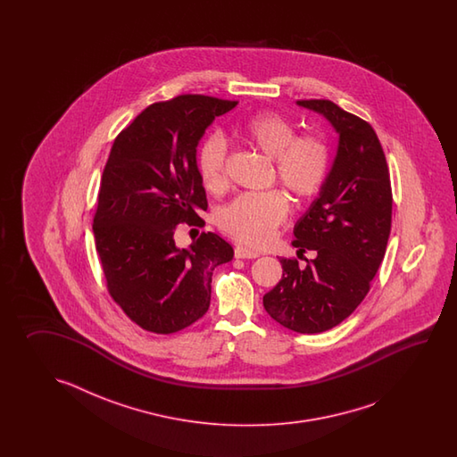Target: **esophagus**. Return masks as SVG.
<instances>
[{
	"label": "esophagus",
	"mask_w": 457,
	"mask_h": 457,
	"mask_svg": "<svg viewBox=\"0 0 457 457\" xmlns=\"http://www.w3.org/2000/svg\"><path fill=\"white\" fill-rule=\"evenodd\" d=\"M258 256H260V253L254 252V250H250V248H246V246H242V245L235 246V258L253 260V258H258Z\"/></svg>",
	"instance_id": "esophagus-1"
}]
</instances>
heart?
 Returning a JSON list of instances; mask_svg holds the SVG:
<instances>
[{
    "label": "heart",
    "instance_id": "heart-1",
    "mask_svg": "<svg viewBox=\"0 0 457 457\" xmlns=\"http://www.w3.org/2000/svg\"><path fill=\"white\" fill-rule=\"evenodd\" d=\"M245 145L272 158L274 179L297 197H312L320 191L330 171V150L315 136H295V127L276 112H260L235 129ZM227 145L220 136L207 137L199 148L197 166L205 189L212 195L227 187ZM289 212V201L281 191L246 193L220 209L217 222L224 232L248 245L271 238Z\"/></svg>",
    "mask_w": 457,
    "mask_h": 457
}]
</instances>
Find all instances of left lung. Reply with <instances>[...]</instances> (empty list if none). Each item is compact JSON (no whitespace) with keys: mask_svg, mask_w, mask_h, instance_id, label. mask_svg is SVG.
I'll use <instances>...</instances> for the list:
<instances>
[{"mask_svg":"<svg viewBox=\"0 0 457 457\" xmlns=\"http://www.w3.org/2000/svg\"><path fill=\"white\" fill-rule=\"evenodd\" d=\"M297 104L327 117L340 140L320 195L294 227L292 245L315 258L305 260V268L281 258V281L264 294L262 305L289 330L320 333L348 319L370 292L387 248L392 187L370 122L328 99Z\"/></svg>","mask_w":457,"mask_h":457,"instance_id":"obj_1","label":"left lung"}]
</instances>
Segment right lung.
<instances>
[{"instance_id":"right-lung-1","label":"right lung","mask_w":457,"mask_h":457,"mask_svg":"<svg viewBox=\"0 0 457 457\" xmlns=\"http://www.w3.org/2000/svg\"><path fill=\"white\" fill-rule=\"evenodd\" d=\"M237 104L204 95L154 103L112 144L93 232L109 295L144 330L170 335L199 320L211 305L212 271L233 258L215 233L179 250L175 232L179 224L204 225L195 146Z\"/></svg>"}]
</instances>
